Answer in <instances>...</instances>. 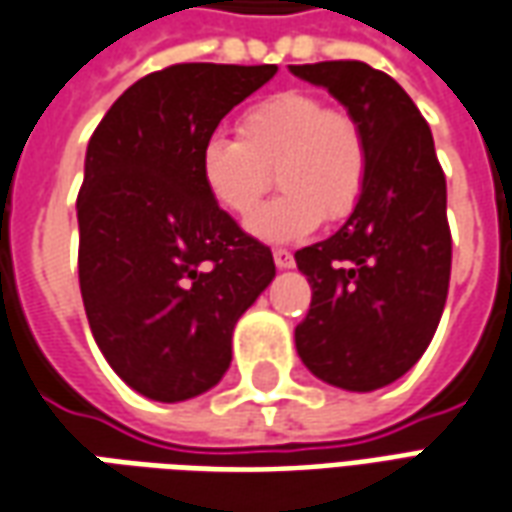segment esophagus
<instances>
[{
    "label": "esophagus",
    "mask_w": 512,
    "mask_h": 512,
    "mask_svg": "<svg viewBox=\"0 0 512 512\" xmlns=\"http://www.w3.org/2000/svg\"><path fill=\"white\" fill-rule=\"evenodd\" d=\"M273 259H275V267H278V270H289V267H295V256H292V253L284 248L273 250Z\"/></svg>",
    "instance_id": "34e87169"
}]
</instances>
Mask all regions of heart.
<instances>
[{"instance_id": "1", "label": "heart", "mask_w": 512, "mask_h": 512, "mask_svg": "<svg viewBox=\"0 0 512 512\" xmlns=\"http://www.w3.org/2000/svg\"><path fill=\"white\" fill-rule=\"evenodd\" d=\"M285 195L252 211L272 186ZM369 148L350 112L328 110L311 93L286 90L239 118V137L212 132L201 143V179L220 209L250 216L248 231L267 242H292L325 220H342L366 187Z\"/></svg>"}]
</instances>
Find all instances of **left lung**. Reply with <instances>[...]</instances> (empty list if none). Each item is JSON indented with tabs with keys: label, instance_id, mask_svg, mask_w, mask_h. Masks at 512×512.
Listing matches in <instances>:
<instances>
[{
	"label": "left lung",
	"instance_id": "8db88e82",
	"mask_svg": "<svg viewBox=\"0 0 512 512\" xmlns=\"http://www.w3.org/2000/svg\"><path fill=\"white\" fill-rule=\"evenodd\" d=\"M353 115L369 148L366 187L333 237L297 250L311 308L295 328L300 361L325 383L375 391L411 369L447 303V181L411 96L358 60L289 65Z\"/></svg>",
	"mask_w": 512,
	"mask_h": 512
}]
</instances>
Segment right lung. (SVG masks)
<instances>
[{"label":"right lung","instance_id":"obj_1","mask_svg":"<svg viewBox=\"0 0 512 512\" xmlns=\"http://www.w3.org/2000/svg\"><path fill=\"white\" fill-rule=\"evenodd\" d=\"M278 65L181 63L137 79L90 137L76 198L79 289L118 378L181 402L220 383L273 253L212 201L201 143Z\"/></svg>","mask_w":512,"mask_h":512}]
</instances>
